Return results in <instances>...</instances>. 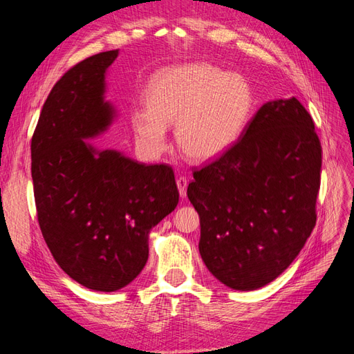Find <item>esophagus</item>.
Segmentation results:
<instances>
[{"label": "esophagus", "mask_w": 354, "mask_h": 354, "mask_svg": "<svg viewBox=\"0 0 354 354\" xmlns=\"http://www.w3.org/2000/svg\"><path fill=\"white\" fill-rule=\"evenodd\" d=\"M189 185V180L186 177H178L177 178V187H178V194L181 198H186V189Z\"/></svg>", "instance_id": "esophagus-1"}]
</instances>
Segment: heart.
Masks as SVG:
<instances>
[{
    "label": "heart",
    "mask_w": 354,
    "mask_h": 354,
    "mask_svg": "<svg viewBox=\"0 0 354 354\" xmlns=\"http://www.w3.org/2000/svg\"><path fill=\"white\" fill-rule=\"evenodd\" d=\"M146 102L131 113L138 147L151 158L160 155L167 149L168 125L176 122L180 151L207 162L238 142L254 94L242 75L198 62L158 71L149 82Z\"/></svg>",
    "instance_id": "obj_1"
}]
</instances>
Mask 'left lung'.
Returning <instances> with one entry per match:
<instances>
[{
    "label": "left lung",
    "instance_id": "8db88e82",
    "mask_svg": "<svg viewBox=\"0 0 354 354\" xmlns=\"http://www.w3.org/2000/svg\"><path fill=\"white\" fill-rule=\"evenodd\" d=\"M322 147L295 97L264 103L239 140L194 173L199 252L214 277L252 291L282 274L316 224Z\"/></svg>",
    "mask_w": 354,
    "mask_h": 354
}]
</instances>
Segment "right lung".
<instances>
[{
  "label": "right lung",
  "mask_w": 354,
  "mask_h": 354,
  "mask_svg": "<svg viewBox=\"0 0 354 354\" xmlns=\"http://www.w3.org/2000/svg\"><path fill=\"white\" fill-rule=\"evenodd\" d=\"M118 50L80 62L56 82L30 143L42 236L62 270L82 286L113 292L140 274L149 233L174 211L168 165H146L90 140L116 121L106 73Z\"/></svg>",
  "instance_id": "obj_1"
}]
</instances>
